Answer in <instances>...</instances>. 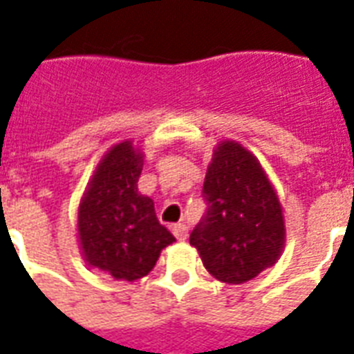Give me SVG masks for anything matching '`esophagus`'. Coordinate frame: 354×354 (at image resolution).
Listing matches in <instances>:
<instances>
[{
  "label": "esophagus",
  "instance_id": "obj_1",
  "mask_svg": "<svg viewBox=\"0 0 354 354\" xmlns=\"http://www.w3.org/2000/svg\"><path fill=\"white\" fill-rule=\"evenodd\" d=\"M174 234L177 240L185 242L186 236H188V227H186L185 223H177V225H174Z\"/></svg>",
  "mask_w": 354,
  "mask_h": 354
}]
</instances>
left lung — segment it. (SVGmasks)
I'll use <instances>...</instances> for the list:
<instances>
[{"label": "left lung", "mask_w": 354, "mask_h": 354, "mask_svg": "<svg viewBox=\"0 0 354 354\" xmlns=\"http://www.w3.org/2000/svg\"><path fill=\"white\" fill-rule=\"evenodd\" d=\"M207 210L190 234L208 273L242 284L270 268L284 245V218L273 186L251 153L221 142L207 169Z\"/></svg>", "instance_id": "left-lung-1"}]
</instances>
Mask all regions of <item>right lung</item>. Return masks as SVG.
<instances>
[{"label": "right lung", "mask_w": 354, "mask_h": 354, "mask_svg": "<svg viewBox=\"0 0 354 354\" xmlns=\"http://www.w3.org/2000/svg\"><path fill=\"white\" fill-rule=\"evenodd\" d=\"M142 153L122 142L101 160L79 205V240L86 262L120 281H136L175 242L160 225L151 197L140 196Z\"/></svg>", "instance_id": "right-lung-1"}]
</instances>
